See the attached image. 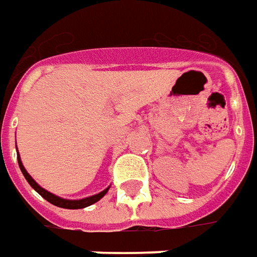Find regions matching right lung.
Returning a JSON list of instances; mask_svg holds the SVG:
<instances>
[{"label":"right lung","instance_id":"obj_1","mask_svg":"<svg viewBox=\"0 0 257 257\" xmlns=\"http://www.w3.org/2000/svg\"><path fill=\"white\" fill-rule=\"evenodd\" d=\"M18 164H19V168H21V171L24 173L25 179L29 182V185L36 190L42 197L47 200L49 203L51 204H54V206L57 207H61V208H70V210H77V208H84V207H88L93 204V203H96L98 200H100L103 196H105L107 190H109V187L103 190V192H100L99 194H95V196H91V197H86V199H82V200H65V199H61V197H57V196H54V194H51L50 192H47V190H44L43 187H40V186L37 185L35 180L32 179V176L29 173L26 172V169L24 168L22 165V162H21V158H19V155H18Z\"/></svg>","mask_w":257,"mask_h":257}]
</instances>
